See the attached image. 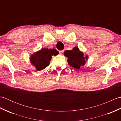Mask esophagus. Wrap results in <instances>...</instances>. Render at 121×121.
Segmentation results:
<instances>
[{
    "mask_svg": "<svg viewBox=\"0 0 121 121\" xmlns=\"http://www.w3.org/2000/svg\"><path fill=\"white\" fill-rule=\"evenodd\" d=\"M63 52H64L63 50H60L59 51V53H60V55H62Z\"/></svg>",
    "mask_w": 121,
    "mask_h": 121,
    "instance_id": "obj_1",
    "label": "esophagus"
}]
</instances>
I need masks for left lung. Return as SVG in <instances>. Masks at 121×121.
Listing matches in <instances>:
<instances>
[{
	"label": "left lung",
	"instance_id": "obj_1",
	"mask_svg": "<svg viewBox=\"0 0 121 121\" xmlns=\"http://www.w3.org/2000/svg\"><path fill=\"white\" fill-rule=\"evenodd\" d=\"M64 55L68 58L69 65L77 69H79L80 66L84 65L88 58L87 56L85 57L83 53L79 51L77 47L73 48L71 50L65 51Z\"/></svg>",
	"mask_w": 121,
	"mask_h": 121
}]
</instances>
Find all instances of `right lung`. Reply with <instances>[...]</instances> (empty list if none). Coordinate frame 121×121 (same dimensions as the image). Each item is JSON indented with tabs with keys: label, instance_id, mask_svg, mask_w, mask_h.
Masks as SVG:
<instances>
[{
	"label": "right lung",
	"instance_id": "obj_1",
	"mask_svg": "<svg viewBox=\"0 0 121 121\" xmlns=\"http://www.w3.org/2000/svg\"><path fill=\"white\" fill-rule=\"evenodd\" d=\"M58 53L55 49L43 48L30 56V62L38 71L42 70L49 65L52 56H56Z\"/></svg>",
	"mask_w": 121,
	"mask_h": 121
}]
</instances>
